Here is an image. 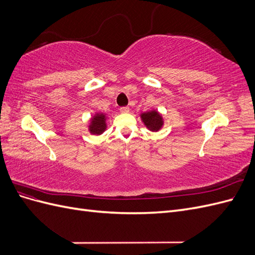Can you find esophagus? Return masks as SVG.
Instances as JSON below:
<instances>
[{
  "label": "esophagus",
  "instance_id": "34e87169",
  "mask_svg": "<svg viewBox=\"0 0 255 255\" xmlns=\"http://www.w3.org/2000/svg\"><path fill=\"white\" fill-rule=\"evenodd\" d=\"M120 112L121 113H128L129 112L128 106H122V107H120Z\"/></svg>",
  "mask_w": 255,
  "mask_h": 255
}]
</instances>
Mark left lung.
<instances>
[{
	"label": "left lung",
	"instance_id": "left-lung-1",
	"mask_svg": "<svg viewBox=\"0 0 255 255\" xmlns=\"http://www.w3.org/2000/svg\"><path fill=\"white\" fill-rule=\"evenodd\" d=\"M141 118L144 122L146 128H149L151 130H158L161 126H163V119L157 112H149L141 115Z\"/></svg>",
	"mask_w": 255,
	"mask_h": 255
}]
</instances>
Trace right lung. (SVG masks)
Here are the masks:
<instances>
[{
  "instance_id": "add662e5",
  "label": "right lung",
  "mask_w": 255,
  "mask_h": 255,
  "mask_svg": "<svg viewBox=\"0 0 255 255\" xmlns=\"http://www.w3.org/2000/svg\"><path fill=\"white\" fill-rule=\"evenodd\" d=\"M106 125H105V116L104 115H98L92 119L90 125V132L92 134L100 135L105 130Z\"/></svg>"
}]
</instances>
